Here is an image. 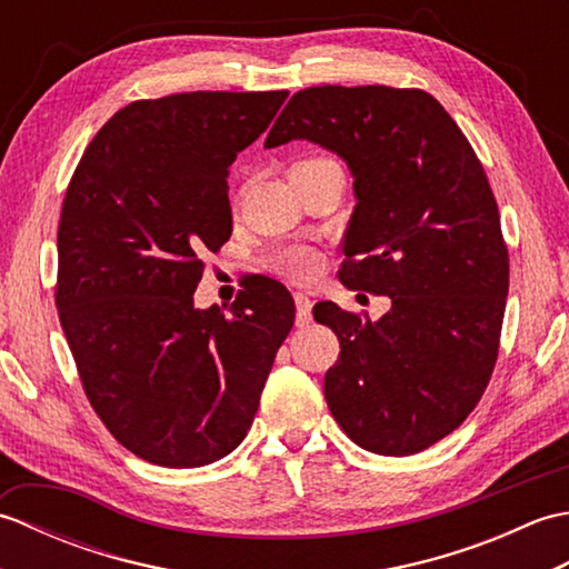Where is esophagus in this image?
Returning a JSON list of instances; mask_svg holds the SVG:
<instances>
[{"mask_svg": "<svg viewBox=\"0 0 569 569\" xmlns=\"http://www.w3.org/2000/svg\"><path fill=\"white\" fill-rule=\"evenodd\" d=\"M296 298V325L298 328H306L312 320V300L306 293H293Z\"/></svg>", "mask_w": 569, "mask_h": 569, "instance_id": "1", "label": "esophagus"}]
</instances>
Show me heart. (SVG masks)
Returning a JSON list of instances; mask_svg holds the SVG:
<instances>
[{
    "instance_id": "b5f03b06",
    "label": "heart",
    "mask_w": 569,
    "mask_h": 569,
    "mask_svg": "<svg viewBox=\"0 0 569 569\" xmlns=\"http://www.w3.org/2000/svg\"><path fill=\"white\" fill-rule=\"evenodd\" d=\"M312 161H322V159H310L300 163H312ZM278 266H281V271L288 278H293V281H308V278H312L320 271V257L308 247H293L281 253Z\"/></svg>"
}]
</instances>
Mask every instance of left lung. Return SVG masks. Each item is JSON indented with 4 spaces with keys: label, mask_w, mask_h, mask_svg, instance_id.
<instances>
[{
    "label": "left lung",
    "mask_w": 569,
    "mask_h": 569,
    "mask_svg": "<svg viewBox=\"0 0 569 569\" xmlns=\"http://www.w3.org/2000/svg\"><path fill=\"white\" fill-rule=\"evenodd\" d=\"M308 139L355 176L340 281L391 298L377 322L335 303L325 373L332 418L359 447L416 455L475 410L499 357L509 249L475 149L432 94L386 84L296 92L266 149Z\"/></svg>",
    "instance_id": "left-lung-1"
}]
</instances>
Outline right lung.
<instances>
[{
    "label": "right lung",
    "mask_w": 569,
    "mask_h": 569,
    "mask_svg": "<svg viewBox=\"0 0 569 569\" xmlns=\"http://www.w3.org/2000/svg\"><path fill=\"white\" fill-rule=\"evenodd\" d=\"M178 92L119 110L84 149L58 224L56 306L94 413L129 452L186 469L244 440L296 306L259 278L198 310L200 253L232 234L229 166L286 102Z\"/></svg>",
    "instance_id": "obj_1"
}]
</instances>
